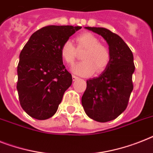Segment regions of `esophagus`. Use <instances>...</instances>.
Returning a JSON list of instances; mask_svg holds the SVG:
<instances>
[{
  "label": "esophagus",
  "instance_id": "esophagus-1",
  "mask_svg": "<svg viewBox=\"0 0 153 153\" xmlns=\"http://www.w3.org/2000/svg\"><path fill=\"white\" fill-rule=\"evenodd\" d=\"M73 81H76L77 79H79V77H77L76 75H72Z\"/></svg>",
  "mask_w": 153,
  "mask_h": 153
}]
</instances>
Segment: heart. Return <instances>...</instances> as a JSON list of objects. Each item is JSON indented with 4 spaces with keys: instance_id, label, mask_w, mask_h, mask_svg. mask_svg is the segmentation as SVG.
<instances>
[{
    "instance_id": "obj_1",
    "label": "heart",
    "mask_w": 153,
    "mask_h": 153,
    "mask_svg": "<svg viewBox=\"0 0 153 153\" xmlns=\"http://www.w3.org/2000/svg\"><path fill=\"white\" fill-rule=\"evenodd\" d=\"M76 44L75 48L71 41H66L59 48L62 59L69 65L75 61L77 50H84L81 57L83 61L73 67L72 71L74 74L88 76L94 71L100 73L106 69L111 60V52L105 45L100 44L97 37L88 32L81 33L76 38Z\"/></svg>"
}]
</instances>
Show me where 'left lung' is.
I'll list each match as a JSON object with an SVG mask.
<instances>
[{"label":"left lung","mask_w":153,"mask_h":153,"mask_svg":"<svg viewBox=\"0 0 153 153\" xmlns=\"http://www.w3.org/2000/svg\"><path fill=\"white\" fill-rule=\"evenodd\" d=\"M105 38L111 52L108 66L99 77L86 81L82 105L90 119L100 123L115 120L128 105L134 72V56L120 36L103 27H85Z\"/></svg>","instance_id":"left-lung-1"}]
</instances>
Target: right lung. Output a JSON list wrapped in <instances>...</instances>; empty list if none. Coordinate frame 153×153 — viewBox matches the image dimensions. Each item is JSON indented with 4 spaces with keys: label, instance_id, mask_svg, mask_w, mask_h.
<instances>
[{
    "label": "right lung",
    "instance_id": "1",
    "mask_svg": "<svg viewBox=\"0 0 153 153\" xmlns=\"http://www.w3.org/2000/svg\"><path fill=\"white\" fill-rule=\"evenodd\" d=\"M82 27L47 26L30 36L19 55L17 91L21 107L36 120L52 117L72 76L63 64L59 48Z\"/></svg>",
    "mask_w": 153,
    "mask_h": 153
}]
</instances>
